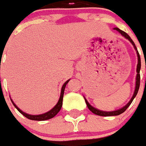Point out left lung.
<instances>
[{
	"label": "left lung",
	"mask_w": 146,
	"mask_h": 146,
	"mask_svg": "<svg viewBox=\"0 0 146 146\" xmlns=\"http://www.w3.org/2000/svg\"><path fill=\"white\" fill-rule=\"evenodd\" d=\"M115 30H116L118 32L122 34L123 36L126 37L127 39H128L130 42L132 44L134 45V47L137 50V48H136V46H135V43L134 41L132 40L131 38L130 37L128 34L127 33H125L124 31H123V30H119V28H115ZM137 54H138V66H137V77H136V86H135V93H134V95H133V97L131 99V101L129 102L124 107H123L122 109H120V110H116V111H113V112H104V111H101V110H98L97 109H95V108L92 107L91 105L89 104L88 102L85 99L86 102V104L88 106V107L91 111H92V113H95L96 115H98V116H117V115H119V114H121L123 112H125V110L129 107V106L131 104L132 101L134 100V98H135V96L137 95L138 92V89H139V86H140V69H141V58H140V55H139V53H138V51H137Z\"/></svg>",
	"instance_id": "1"
}]
</instances>
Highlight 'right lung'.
Segmentation results:
<instances>
[{
    "mask_svg": "<svg viewBox=\"0 0 146 146\" xmlns=\"http://www.w3.org/2000/svg\"><path fill=\"white\" fill-rule=\"evenodd\" d=\"M70 81V80H67L66 82L62 86V91H61V95H60V98H59V100L58 102V103L56 104V106H54L52 110H51L49 112L46 113H44V114H40V115H29V114H27V113H23L22 110H20L19 108L16 106V105L15 104L13 101L11 99V102H12V104L14 105V106L18 110V111L20 113H22L24 116H26L27 118L30 119H32V120H47V119H51V118H53L56 114H57L59 111H60L61 108H62V99H63V95H64V91H65V88H66V86L67 83Z\"/></svg>",
    "mask_w": 146,
    "mask_h": 146,
    "instance_id": "obj_1",
    "label": "right lung"
}]
</instances>
